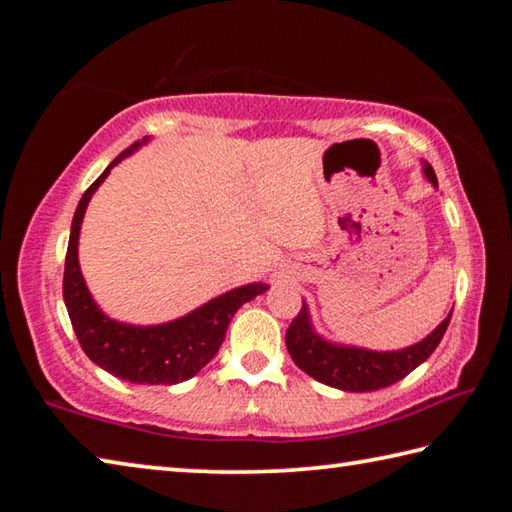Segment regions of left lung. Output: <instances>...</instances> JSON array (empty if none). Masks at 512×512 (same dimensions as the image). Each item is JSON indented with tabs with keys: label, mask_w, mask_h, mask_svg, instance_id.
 <instances>
[{
	"label": "left lung",
	"mask_w": 512,
	"mask_h": 512,
	"mask_svg": "<svg viewBox=\"0 0 512 512\" xmlns=\"http://www.w3.org/2000/svg\"><path fill=\"white\" fill-rule=\"evenodd\" d=\"M422 173L438 189V178L433 173L431 164L422 162ZM449 318H452V311L420 343L402 350L379 352L323 339L314 329V325H311L307 302H302V309L287 329V350L293 363L302 372H307L309 377L320 381V384H327L348 393L379 391V388H386L395 384V381L404 379L420 363L431 357V352L443 341Z\"/></svg>",
	"instance_id": "8db88e82"
}]
</instances>
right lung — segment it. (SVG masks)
<instances>
[{"label": "right lung", "mask_w": 512, "mask_h": 512, "mask_svg": "<svg viewBox=\"0 0 512 512\" xmlns=\"http://www.w3.org/2000/svg\"><path fill=\"white\" fill-rule=\"evenodd\" d=\"M146 142H149V137H144L142 142H135L124 153H119L79 201L67 244L63 298L76 339H79L83 352L99 368L119 379L131 381V384L171 386L192 379L198 370L214 359L237 309L244 302L262 296L268 284L250 282L244 284V287L225 291L221 296L207 300L198 309L189 311V314L160 325L119 323V320L103 314L97 302H94L81 273V223L90 198L103 180L108 178L110 169L117 167L121 160L135 153Z\"/></svg>", "instance_id": "obj_1"}]
</instances>
